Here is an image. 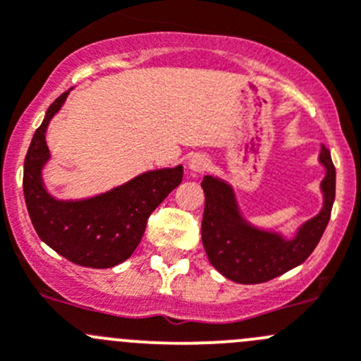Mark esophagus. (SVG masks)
Returning <instances> with one entry per match:
<instances>
[{
    "mask_svg": "<svg viewBox=\"0 0 361 361\" xmlns=\"http://www.w3.org/2000/svg\"><path fill=\"white\" fill-rule=\"evenodd\" d=\"M209 166V159L204 154H193V156L188 159V170L193 171V173H204Z\"/></svg>",
    "mask_w": 361,
    "mask_h": 361,
    "instance_id": "1",
    "label": "esophagus"
}]
</instances>
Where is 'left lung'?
I'll list each match as a JSON object with an SVG mask.
<instances>
[{
    "instance_id": "1",
    "label": "left lung",
    "mask_w": 361,
    "mask_h": 361,
    "mask_svg": "<svg viewBox=\"0 0 361 361\" xmlns=\"http://www.w3.org/2000/svg\"><path fill=\"white\" fill-rule=\"evenodd\" d=\"M319 163L324 166L322 207L314 218L301 223L290 238L250 223L243 216L232 184L214 175H205L202 180L205 193L202 243L209 262L223 276L238 283H262L310 257L324 234L335 202V166L324 145H321Z\"/></svg>"
}]
</instances>
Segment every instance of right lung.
<instances>
[{
	"label": "right lung",
	"instance_id": "obj_1",
	"mask_svg": "<svg viewBox=\"0 0 361 361\" xmlns=\"http://www.w3.org/2000/svg\"><path fill=\"white\" fill-rule=\"evenodd\" d=\"M72 90V88H71ZM71 90L47 108L24 159L23 190L39 238L78 266L106 269L133 255L154 209L183 180V164L136 175L104 193L60 200L47 191L42 171L51 159L46 133Z\"/></svg>",
	"mask_w": 361,
	"mask_h": 361
}]
</instances>
